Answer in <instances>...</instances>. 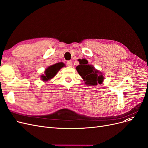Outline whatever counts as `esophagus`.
Returning <instances> with one entry per match:
<instances>
[{
    "label": "esophagus",
    "instance_id": "34e87169",
    "mask_svg": "<svg viewBox=\"0 0 148 148\" xmlns=\"http://www.w3.org/2000/svg\"><path fill=\"white\" fill-rule=\"evenodd\" d=\"M66 65H67V66H69V67H71V66H72V65H73L72 62H71V61H68V62H66Z\"/></svg>",
    "mask_w": 148,
    "mask_h": 148
}]
</instances>
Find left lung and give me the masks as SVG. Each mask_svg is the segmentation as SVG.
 Listing matches in <instances>:
<instances>
[{
    "mask_svg": "<svg viewBox=\"0 0 148 148\" xmlns=\"http://www.w3.org/2000/svg\"><path fill=\"white\" fill-rule=\"evenodd\" d=\"M79 65L76 67L78 73L85 82L88 86H96L101 84L104 79L102 73L96 70L95 66L89 65L86 59H78Z\"/></svg>",
    "mask_w": 148,
    "mask_h": 148,
    "instance_id": "left-lung-1",
    "label": "left lung"
}]
</instances>
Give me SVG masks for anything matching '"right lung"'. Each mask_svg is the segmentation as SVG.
I'll use <instances>...</instances> for the list:
<instances>
[{
  "label": "right lung",
  "mask_w": 148,
  "mask_h": 148,
  "mask_svg": "<svg viewBox=\"0 0 148 148\" xmlns=\"http://www.w3.org/2000/svg\"><path fill=\"white\" fill-rule=\"evenodd\" d=\"M65 65L62 62L57 63L54 65L49 66L48 68L45 70V75H41V79L43 81H48L50 80L52 78H53L57 73L58 71L60 70L61 68H62Z\"/></svg>",
  "instance_id": "obj_1"
}]
</instances>
